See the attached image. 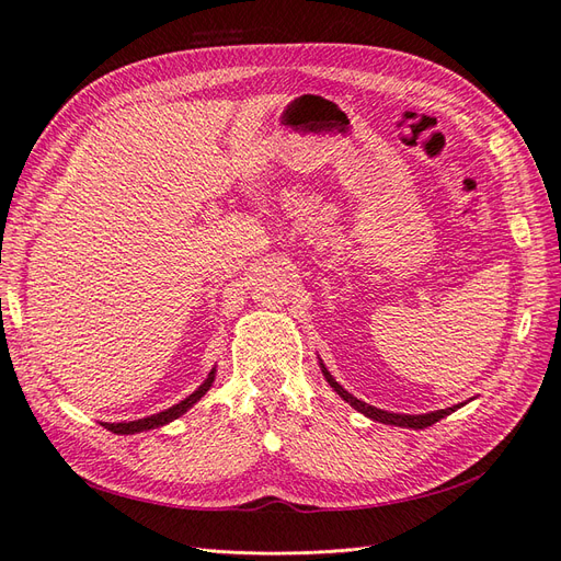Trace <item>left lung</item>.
<instances>
[{"mask_svg": "<svg viewBox=\"0 0 561 561\" xmlns=\"http://www.w3.org/2000/svg\"><path fill=\"white\" fill-rule=\"evenodd\" d=\"M320 369H322V377L328 379V383L336 390V396L339 398H344L353 410H358L360 414H365V416H369L371 421H379V423H388V426H400V428H414V431H421V428H428V426H433L435 421H439V419H445V416H449L451 412H456L458 407H463V402L461 404H454V407H447V410H437V412H428V414H393V412H383V410H377V407H371V404H367V402H363V400H358V398H353L348 390H344L342 386H339L336 381H334V377L330 375L328 371V367L320 363Z\"/></svg>", "mask_w": 561, "mask_h": 561, "instance_id": "1", "label": "left lung"}]
</instances>
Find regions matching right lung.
I'll use <instances>...</instances> for the list:
<instances>
[{
	"label": "right lung",
	"instance_id": "obj_1",
	"mask_svg": "<svg viewBox=\"0 0 561 561\" xmlns=\"http://www.w3.org/2000/svg\"><path fill=\"white\" fill-rule=\"evenodd\" d=\"M213 381H215V369H210V375H208V379L203 381L194 393L190 396V398H184L182 402H178V404H173L171 410H165V412H159V414H151V416H147V419H138V421H128V423H103V426L107 428V431H112V433H116V435H133V433H142V431H151V428H159V426H165V423H171L173 419H178V416H182L186 410H190V407H194L203 396L208 393V388L213 386Z\"/></svg>",
	"mask_w": 561,
	"mask_h": 561
}]
</instances>
